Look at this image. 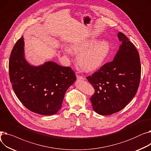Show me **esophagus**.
Returning <instances> with one entry per match:
<instances>
[{
    "label": "esophagus",
    "instance_id": "obj_1",
    "mask_svg": "<svg viewBox=\"0 0 151 151\" xmlns=\"http://www.w3.org/2000/svg\"><path fill=\"white\" fill-rule=\"evenodd\" d=\"M76 78H77L78 80H84V79L83 76H80V75H76Z\"/></svg>",
    "mask_w": 151,
    "mask_h": 151
}]
</instances>
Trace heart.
Masks as SVG:
<instances>
[{
    "mask_svg": "<svg viewBox=\"0 0 151 151\" xmlns=\"http://www.w3.org/2000/svg\"><path fill=\"white\" fill-rule=\"evenodd\" d=\"M94 40H84L73 44L71 50L75 53H80L78 62L82 69L87 71L96 70L105 62L110 52L111 46L106 40H100L95 43ZM65 51L70 54V50Z\"/></svg>",
    "mask_w": 151,
    "mask_h": 151,
    "instance_id": "obj_1",
    "label": "heart"
}]
</instances>
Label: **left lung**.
Masks as SVG:
<instances>
[{"instance_id": "left-lung-1", "label": "left lung", "mask_w": 151, "mask_h": 151, "mask_svg": "<svg viewBox=\"0 0 151 151\" xmlns=\"http://www.w3.org/2000/svg\"><path fill=\"white\" fill-rule=\"evenodd\" d=\"M122 44L114 59L87 76L95 92L91 97L93 109L100 115L122 110L135 96L141 78L139 55L136 47L122 32Z\"/></svg>"}]
</instances>
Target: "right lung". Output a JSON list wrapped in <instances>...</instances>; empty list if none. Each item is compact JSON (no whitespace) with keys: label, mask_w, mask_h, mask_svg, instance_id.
<instances>
[{"label":"right lung","mask_w":151,"mask_h":151,"mask_svg":"<svg viewBox=\"0 0 151 151\" xmlns=\"http://www.w3.org/2000/svg\"><path fill=\"white\" fill-rule=\"evenodd\" d=\"M13 89L22 105L34 113L52 115L61 108L64 95L76 80L75 71L54 62L30 65L24 58L22 36L15 43L9 60Z\"/></svg>","instance_id":"1"}]
</instances>
